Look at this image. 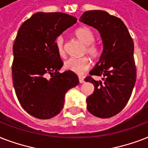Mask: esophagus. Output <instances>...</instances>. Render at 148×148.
I'll list each match as a JSON object with an SVG mask.
<instances>
[{"instance_id": "esophagus-1", "label": "esophagus", "mask_w": 148, "mask_h": 148, "mask_svg": "<svg viewBox=\"0 0 148 148\" xmlns=\"http://www.w3.org/2000/svg\"><path fill=\"white\" fill-rule=\"evenodd\" d=\"M78 78H79V82H80L81 84H82L84 82V77H81V76H79Z\"/></svg>"}]
</instances>
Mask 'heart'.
<instances>
[{"instance_id": "b5f03b06", "label": "heart", "mask_w": 148, "mask_h": 148, "mask_svg": "<svg viewBox=\"0 0 148 148\" xmlns=\"http://www.w3.org/2000/svg\"><path fill=\"white\" fill-rule=\"evenodd\" d=\"M74 34L84 45V53H87L93 59H97L101 56L102 49L101 45L95 42V34L94 31L88 27H81L75 30ZM55 46L60 57H64L65 51L64 46V38L58 36L55 39ZM64 67L66 70L77 74H82L90 67V59L84 56L81 58H71L64 62Z\"/></svg>"}]
</instances>
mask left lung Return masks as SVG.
<instances>
[{"label": "left lung", "mask_w": 148, "mask_h": 148, "mask_svg": "<svg viewBox=\"0 0 148 148\" xmlns=\"http://www.w3.org/2000/svg\"><path fill=\"white\" fill-rule=\"evenodd\" d=\"M80 21L97 29L103 45L100 60L85 78L95 86L87 108L95 117H111L124 109L135 84L133 40L124 22L103 10L85 11ZM92 76H102L103 81H95Z\"/></svg>", "instance_id": "obj_1"}]
</instances>
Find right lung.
<instances>
[{"instance_id": "right-lung-1", "label": "right lung", "mask_w": 148, "mask_h": 148, "mask_svg": "<svg viewBox=\"0 0 148 148\" xmlns=\"http://www.w3.org/2000/svg\"><path fill=\"white\" fill-rule=\"evenodd\" d=\"M77 20L64 13L39 12L18 30L13 46V84L21 105L33 117L50 119L58 115L65 94L79 84L74 72H58L63 61L55 46L57 37Z\"/></svg>"}]
</instances>
